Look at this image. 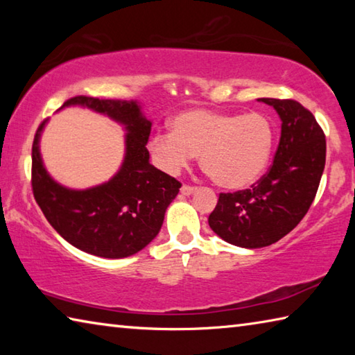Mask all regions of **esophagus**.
<instances>
[{
    "label": "esophagus",
    "instance_id": "1",
    "mask_svg": "<svg viewBox=\"0 0 355 355\" xmlns=\"http://www.w3.org/2000/svg\"><path fill=\"white\" fill-rule=\"evenodd\" d=\"M194 191H196V186H189V184H183L182 189H180V192H182L183 196H191Z\"/></svg>",
    "mask_w": 355,
    "mask_h": 355
}]
</instances>
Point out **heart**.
<instances>
[{"label":"heart","instance_id":"obj_1","mask_svg":"<svg viewBox=\"0 0 355 355\" xmlns=\"http://www.w3.org/2000/svg\"><path fill=\"white\" fill-rule=\"evenodd\" d=\"M275 139L266 114L188 110L171 120V135L148 142L153 163L177 175L199 155L202 169L225 189H244L266 171Z\"/></svg>","mask_w":355,"mask_h":355}]
</instances>
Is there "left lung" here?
Returning <instances> with one entry per match:
<instances>
[{"label":"left lung","instance_id":"left-lung-1","mask_svg":"<svg viewBox=\"0 0 355 355\" xmlns=\"http://www.w3.org/2000/svg\"><path fill=\"white\" fill-rule=\"evenodd\" d=\"M282 120L274 163L250 189L220 192L208 224L238 248L277 243L307 214L326 166V136L313 114L296 100L260 98Z\"/></svg>","mask_w":355,"mask_h":355}]
</instances>
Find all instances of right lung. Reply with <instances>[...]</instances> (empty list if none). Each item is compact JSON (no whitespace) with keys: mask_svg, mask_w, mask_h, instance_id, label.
Wrapping results in <instances>:
<instances>
[{"mask_svg":"<svg viewBox=\"0 0 355 355\" xmlns=\"http://www.w3.org/2000/svg\"><path fill=\"white\" fill-rule=\"evenodd\" d=\"M80 105L125 125V158L110 182L75 191L56 183L42 163L39 139L33 142L31 184L34 199L51 227L76 249L103 258H125L142 250L158 235L164 214L182 183L150 164L147 142L152 122L141 106L127 100L78 95L62 107Z\"/></svg>","mask_w":355,"mask_h":355,"instance_id":"add662e5","label":"right lung"}]
</instances>
